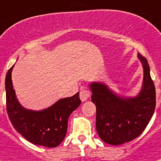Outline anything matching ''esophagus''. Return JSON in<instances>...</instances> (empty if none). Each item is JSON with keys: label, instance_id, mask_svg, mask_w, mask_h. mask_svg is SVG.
I'll return each instance as SVG.
<instances>
[{"label": "esophagus", "instance_id": "obj_1", "mask_svg": "<svg viewBox=\"0 0 161 161\" xmlns=\"http://www.w3.org/2000/svg\"><path fill=\"white\" fill-rule=\"evenodd\" d=\"M90 97V90H86V89H83V90H80V99L82 102L86 101L87 99Z\"/></svg>", "mask_w": 161, "mask_h": 161}]
</instances>
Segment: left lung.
<instances>
[{
  "label": "left lung",
  "instance_id": "obj_1",
  "mask_svg": "<svg viewBox=\"0 0 161 161\" xmlns=\"http://www.w3.org/2000/svg\"><path fill=\"white\" fill-rule=\"evenodd\" d=\"M143 67V82L136 96L116 94L103 82L89 85L91 100L96 106V130L104 142L118 146L142 134L153 116L155 89L147 58L137 54Z\"/></svg>",
  "mask_w": 161,
  "mask_h": 161
}]
</instances>
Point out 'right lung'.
Returning <instances> with one entry per match:
<instances>
[{
    "label": "right lung",
    "instance_id": "add662e5",
    "mask_svg": "<svg viewBox=\"0 0 161 161\" xmlns=\"http://www.w3.org/2000/svg\"><path fill=\"white\" fill-rule=\"evenodd\" d=\"M14 66L9 69L5 82L6 110L12 125L33 144L45 147H58L66 136L69 117L81 103L79 92L71 97L60 99L44 109L25 108L19 102L13 87L11 72Z\"/></svg>",
    "mask_w": 161,
    "mask_h": 161
}]
</instances>
